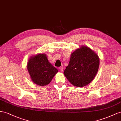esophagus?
<instances>
[{
  "mask_svg": "<svg viewBox=\"0 0 121 121\" xmlns=\"http://www.w3.org/2000/svg\"><path fill=\"white\" fill-rule=\"evenodd\" d=\"M59 69H60V70L61 71V72H63V68L62 67H59Z\"/></svg>",
  "mask_w": 121,
  "mask_h": 121,
  "instance_id": "obj_1",
  "label": "esophagus"
}]
</instances>
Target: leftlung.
<instances>
[{
  "label": "left lung",
  "instance_id": "1",
  "mask_svg": "<svg viewBox=\"0 0 121 121\" xmlns=\"http://www.w3.org/2000/svg\"><path fill=\"white\" fill-rule=\"evenodd\" d=\"M100 64L98 56L87 46L73 52L64 75L75 86L83 87L90 83L97 74Z\"/></svg>",
  "mask_w": 121,
  "mask_h": 121
}]
</instances>
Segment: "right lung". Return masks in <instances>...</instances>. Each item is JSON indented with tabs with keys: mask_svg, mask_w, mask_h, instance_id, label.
<instances>
[{
	"mask_svg": "<svg viewBox=\"0 0 121 121\" xmlns=\"http://www.w3.org/2000/svg\"><path fill=\"white\" fill-rule=\"evenodd\" d=\"M27 67L33 82L40 86L48 84L58 72L56 68L49 62L44 54L31 57Z\"/></svg>",
	"mask_w": 121,
	"mask_h": 121,
	"instance_id": "add662e5",
	"label": "right lung"
}]
</instances>
